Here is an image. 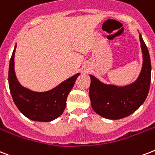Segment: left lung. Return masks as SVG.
<instances>
[{"instance_id": "8db88e82", "label": "left lung", "mask_w": 155, "mask_h": 155, "mask_svg": "<svg viewBox=\"0 0 155 155\" xmlns=\"http://www.w3.org/2000/svg\"><path fill=\"white\" fill-rule=\"evenodd\" d=\"M143 66L135 83L125 87L106 85L91 75L89 97L91 106L99 115L120 120L133 114L140 107L148 95L151 80L150 58L147 46L140 35Z\"/></svg>"}]
</instances>
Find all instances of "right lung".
I'll return each instance as SVG.
<instances>
[{
	"instance_id": "right-lung-1",
	"label": "right lung",
	"mask_w": 155,
	"mask_h": 155,
	"mask_svg": "<svg viewBox=\"0 0 155 155\" xmlns=\"http://www.w3.org/2000/svg\"><path fill=\"white\" fill-rule=\"evenodd\" d=\"M15 48L12 54L9 67V86L13 100L22 114L34 121L49 122L63 113L68 94L73 88L78 73L58 87L45 93H36L22 87L15 72Z\"/></svg>"
}]
</instances>
